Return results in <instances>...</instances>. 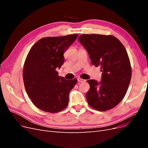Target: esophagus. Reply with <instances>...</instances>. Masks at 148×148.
Segmentation results:
<instances>
[{
	"mask_svg": "<svg viewBox=\"0 0 148 148\" xmlns=\"http://www.w3.org/2000/svg\"><path fill=\"white\" fill-rule=\"evenodd\" d=\"M78 82H79V83H82V82H85V80H84V79H82V78H78Z\"/></svg>",
	"mask_w": 148,
	"mask_h": 148,
	"instance_id": "34e87169",
	"label": "esophagus"
}]
</instances>
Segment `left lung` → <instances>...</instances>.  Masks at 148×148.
I'll return each instance as SVG.
<instances>
[{"mask_svg": "<svg viewBox=\"0 0 148 148\" xmlns=\"http://www.w3.org/2000/svg\"><path fill=\"white\" fill-rule=\"evenodd\" d=\"M79 42L86 49L91 64L101 66V81L88 80L89 105L99 111L114 108L123 99L132 78V67L126 49L111 35L82 34Z\"/></svg>", "mask_w": 148, "mask_h": 148, "instance_id": "8db88e82", "label": "left lung"}]
</instances>
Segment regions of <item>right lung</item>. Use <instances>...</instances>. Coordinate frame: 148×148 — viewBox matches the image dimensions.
<instances>
[{"mask_svg":"<svg viewBox=\"0 0 148 148\" xmlns=\"http://www.w3.org/2000/svg\"><path fill=\"white\" fill-rule=\"evenodd\" d=\"M77 37L70 34L44 38L30 49L23 66V82L28 96L39 109L56 113L68 105L69 93L77 79L59 77L56 69L63 65L64 53Z\"/></svg>","mask_w":148,"mask_h":148,"instance_id":"right-lung-1","label":"right lung"}]
</instances>
